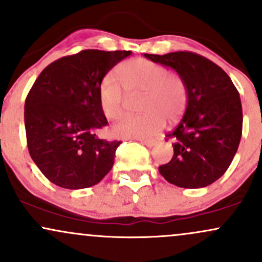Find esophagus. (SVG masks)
Here are the masks:
<instances>
[{"instance_id": "esophagus-1", "label": "esophagus", "mask_w": 262, "mask_h": 262, "mask_svg": "<svg viewBox=\"0 0 262 262\" xmlns=\"http://www.w3.org/2000/svg\"><path fill=\"white\" fill-rule=\"evenodd\" d=\"M140 141H141V144L146 145V146H148V148H151V146L155 145V140H152V139H143V140H140Z\"/></svg>"}]
</instances>
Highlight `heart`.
I'll return each instance as SVG.
<instances>
[{"label": "heart", "mask_w": 262, "mask_h": 262, "mask_svg": "<svg viewBox=\"0 0 262 262\" xmlns=\"http://www.w3.org/2000/svg\"><path fill=\"white\" fill-rule=\"evenodd\" d=\"M119 83L106 75L98 86V101L108 119H119L125 112L128 95H140V116H128L112 128L116 137L145 139L164 127L165 119L173 122L185 112L187 90L179 75L146 59H132L116 70Z\"/></svg>", "instance_id": "obj_1"}]
</instances>
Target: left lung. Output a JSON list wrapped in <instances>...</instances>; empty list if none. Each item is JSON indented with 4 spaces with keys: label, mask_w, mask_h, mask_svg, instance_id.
<instances>
[{
    "label": "left lung",
    "mask_w": 262,
    "mask_h": 262,
    "mask_svg": "<svg viewBox=\"0 0 262 262\" xmlns=\"http://www.w3.org/2000/svg\"><path fill=\"white\" fill-rule=\"evenodd\" d=\"M144 56L173 69L187 90L181 122L166 134L173 141V156L159 166V172L182 188L209 186L228 170L242 138L243 110L236 87L223 69L198 54Z\"/></svg>",
    "instance_id": "1"
}]
</instances>
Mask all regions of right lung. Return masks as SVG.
<instances>
[{
	"instance_id": "add662e5",
	"label": "right lung",
	"mask_w": 262,
	"mask_h": 262,
	"mask_svg": "<svg viewBox=\"0 0 262 262\" xmlns=\"http://www.w3.org/2000/svg\"><path fill=\"white\" fill-rule=\"evenodd\" d=\"M129 50L87 49L64 56L41 71L25 103L29 154L41 173L59 187H91L112 169L122 141L100 139L108 124L98 86Z\"/></svg>"
}]
</instances>
